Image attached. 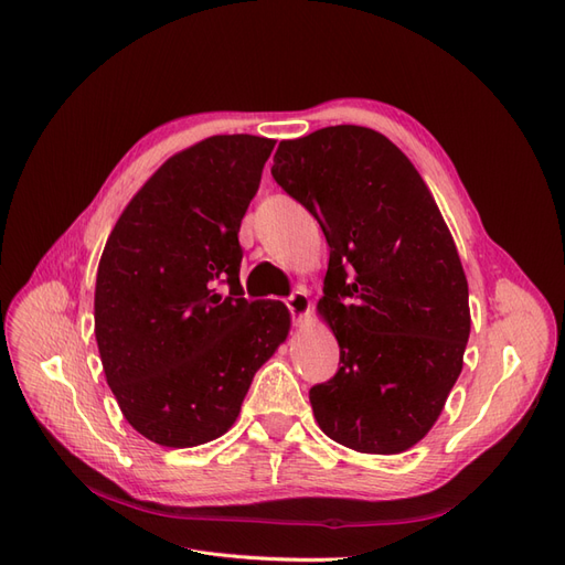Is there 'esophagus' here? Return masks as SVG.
I'll return each mask as SVG.
<instances>
[{
  "label": "esophagus",
  "mask_w": 565,
  "mask_h": 565,
  "mask_svg": "<svg viewBox=\"0 0 565 565\" xmlns=\"http://www.w3.org/2000/svg\"><path fill=\"white\" fill-rule=\"evenodd\" d=\"M285 303H287L289 313L295 316V320H301L306 313H309V309H311V299H309V295L303 292V289H295V292L287 297Z\"/></svg>",
  "instance_id": "obj_1"
}]
</instances>
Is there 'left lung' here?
Here are the masks:
<instances>
[{
	"label": "left lung",
	"mask_w": 565,
	"mask_h": 565,
	"mask_svg": "<svg viewBox=\"0 0 565 565\" xmlns=\"http://www.w3.org/2000/svg\"><path fill=\"white\" fill-rule=\"evenodd\" d=\"M330 245L318 311L339 370L309 391L320 429L398 455L438 419L469 341V285L419 172L386 136L337 125L280 141L270 167Z\"/></svg>",
	"instance_id": "obj_1"
}]
</instances>
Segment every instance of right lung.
<instances>
[{
  "instance_id": "add662e5",
  "label": "right lung",
  "mask_w": 565,
  "mask_h": 565,
  "mask_svg": "<svg viewBox=\"0 0 565 565\" xmlns=\"http://www.w3.org/2000/svg\"><path fill=\"white\" fill-rule=\"evenodd\" d=\"M273 146L231 134L181 150L131 198L100 254V363L125 419L158 446L224 436L289 332L285 303L247 301L241 287L237 231Z\"/></svg>"
}]
</instances>
